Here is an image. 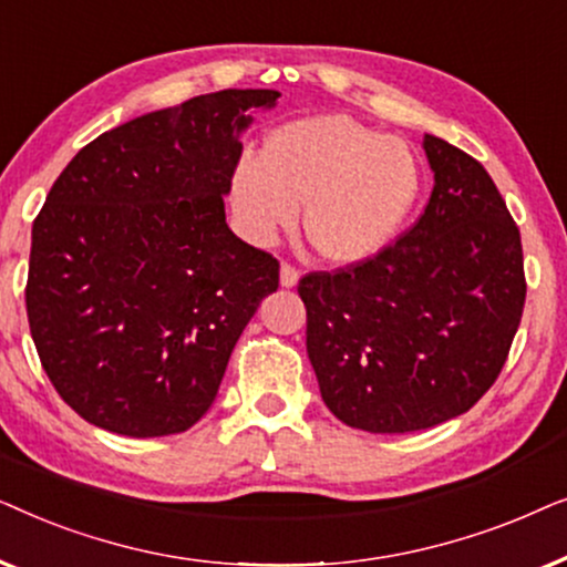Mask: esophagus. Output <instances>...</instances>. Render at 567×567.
Wrapping results in <instances>:
<instances>
[{"label": "esophagus", "mask_w": 567, "mask_h": 567, "mask_svg": "<svg viewBox=\"0 0 567 567\" xmlns=\"http://www.w3.org/2000/svg\"><path fill=\"white\" fill-rule=\"evenodd\" d=\"M299 284V270L289 266V262H281V286L284 289H293Z\"/></svg>", "instance_id": "obj_1"}]
</instances>
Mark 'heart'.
<instances>
[{
  "instance_id": "obj_1",
  "label": "heart",
  "mask_w": 567,
  "mask_h": 567,
  "mask_svg": "<svg viewBox=\"0 0 567 567\" xmlns=\"http://www.w3.org/2000/svg\"><path fill=\"white\" fill-rule=\"evenodd\" d=\"M417 188L421 169L405 138L328 113L270 131L260 159H239L229 177V208L247 243L270 247L297 224L305 204L315 250L353 266L398 237Z\"/></svg>"
}]
</instances>
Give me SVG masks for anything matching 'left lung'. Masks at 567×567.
<instances>
[{
	"label": "left lung",
	"mask_w": 567,
	"mask_h": 567,
	"mask_svg": "<svg viewBox=\"0 0 567 567\" xmlns=\"http://www.w3.org/2000/svg\"><path fill=\"white\" fill-rule=\"evenodd\" d=\"M433 193L374 258L299 281L324 405L371 433L423 431L475 405L522 322V235L470 154L425 134Z\"/></svg>",
	"instance_id": "8db88e82"
}]
</instances>
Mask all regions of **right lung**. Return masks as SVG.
Masks as SVG:
<instances>
[{"mask_svg": "<svg viewBox=\"0 0 567 567\" xmlns=\"http://www.w3.org/2000/svg\"><path fill=\"white\" fill-rule=\"evenodd\" d=\"M281 92L221 90L105 131L33 221L28 322L61 400L134 439L188 431L231 348L278 289V260L227 227L252 111Z\"/></svg>", "mask_w": 567, "mask_h": 567, "instance_id": "1", "label": "right lung"}]
</instances>
